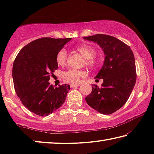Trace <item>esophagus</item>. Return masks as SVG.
I'll use <instances>...</instances> for the list:
<instances>
[{
    "instance_id": "34e87169",
    "label": "esophagus",
    "mask_w": 154,
    "mask_h": 154,
    "mask_svg": "<svg viewBox=\"0 0 154 154\" xmlns=\"http://www.w3.org/2000/svg\"><path fill=\"white\" fill-rule=\"evenodd\" d=\"M79 85V84H71V88H75V87H78Z\"/></svg>"
}]
</instances>
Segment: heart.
I'll return each mask as SVG.
<instances>
[{"label":"heart","instance_id":"b5f03b06","mask_svg":"<svg viewBox=\"0 0 154 154\" xmlns=\"http://www.w3.org/2000/svg\"><path fill=\"white\" fill-rule=\"evenodd\" d=\"M76 50L82 54L85 59V64L90 66H94L96 61L94 58L96 51L92 46L87 44H82L76 47ZM67 60V51L65 49L62 48L60 50L56 56L57 63L60 66L65 64ZM86 75V72L83 71H77L75 69H69L63 72L62 77L65 82L72 84H76L79 82L81 77Z\"/></svg>","mask_w":154,"mask_h":154}]
</instances>
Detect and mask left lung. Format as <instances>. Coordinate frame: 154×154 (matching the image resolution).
<instances>
[{
	"label": "left lung",
	"instance_id": "1",
	"mask_svg": "<svg viewBox=\"0 0 154 154\" xmlns=\"http://www.w3.org/2000/svg\"><path fill=\"white\" fill-rule=\"evenodd\" d=\"M83 39L96 43L105 54L103 65L95 79H103L101 88L92 84L85 97L88 105L99 113L111 114L128 99L137 80L133 52L128 45L114 36L98 34Z\"/></svg>",
	"mask_w": 154,
	"mask_h": 154
}]
</instances>
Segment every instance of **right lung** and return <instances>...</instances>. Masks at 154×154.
<instances>
[{
	"label": "right lung",
	"mask_w": 154,
	"mask_h": 154,
	"mask_svg": "<svg viewBox=\"0 0 154 154\" xmlns=\"http://www.w3.org/2000/svg\"><path fill=\"white\" fill-rule=\"evenodd\" d=\"M71 40L38 38L24 47L15 59L12 74L15 92L24 106L36 115L48 116L66 100L70 85L54 88L49 81L58 68L57 54Z\"/></svg>",
	"instance_id": "obj_1"
}]
</instances>
